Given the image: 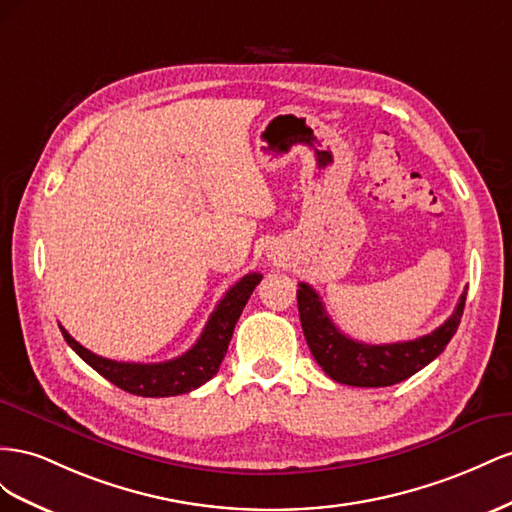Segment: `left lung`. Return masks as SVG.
<instances>
[{"label": "left lung", "instance_id": "8db88e82", "mask_svg": "<svg viewBox=\"0 0 512 512\" xmlns=\"http://www.w3.org/2000/svg\"><path fill=\"white\" fill-rule=\"evenodd\" d=\"M465 294L467 291L461 294L455 313L431 334L388 345H369L349 339L332 324L317 291L306 283H300L298 289V313L313 358L334 382L360 388H384L412 377L444 352L459 328Z\"/></svg>", "mask_w": 512, "mask_h": 512}]
</instances>
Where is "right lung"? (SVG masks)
<instances>
[{
    "label": "right lung",
    "mask_w": 512,
    "mask_h": 512,
    "mask_svg": "<svg viewBox=\"0 0 512 512\" xmlns=\"http://www.w3.org/2000/svg\"><path fill=\"white\" fill-rule=\"evenodd\" d=\"M259 281V272L242 276V279L227 291L225 298L216 304V309L210 315L197 343L188 349L186 354L167 362L143 364L102 358L79 345L62 326L60 328L66 343L75 349L96 373L109 379L111 384L130 394H137V397H175V394H184L199 388L218 373V367H221V362L227 354L236 321L240 319V313Z\"/></svg>",
    "instance_id": "right-lung-1"
}]
</instances>
